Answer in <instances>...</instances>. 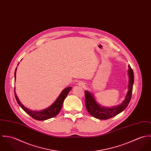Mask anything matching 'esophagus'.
<instances>
[{"instance_id": "34e87169", "label": "esophagus", "mask_w": 151, "mask_h": 151, "mask_svg": "<svg viewBox=\"0 0 151 151\" xmlns=\"http://www.w3.org/2000/svg\"><path fill=\"white\" fill-rule=\"evenodd\" d=\"M78 84H79V86H84V83L83 82H81H81H79Z\"/></svg>"}]
</instances>
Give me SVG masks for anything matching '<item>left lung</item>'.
Listing matches in <instances>:
<instances>
[{"instance_id": "obj_1", "label": "left lung", "mask_w": 151, "mask_h": 151, "mask_svg": "<svg viewBox=\"0 0 151 151\" xmlns=\"http://www.w3.org/2000/svg\"><path fill=\"white\" fill-rule=\"evenodd\" d=\"M129 78L128 91L124 100L121 104L112 108H105L100 105L95 100L94 96L89 91H85V105L88 112L93 117L99 119L106 120L114 117L123 111L129 105L132 94L134 83V73L130 65L128 66Z\"/></svg>"}]
</instances>
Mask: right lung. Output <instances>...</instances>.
I'll list each match as a JSON object with an SVG mask.
<instances>
[{
	"label": "right lung",
	"instance_id": "obj_1",
	"mask_svg": "<svg viewBox=\"0 0 151 151\" xmlns=\"http://www.w3.org/2000/svg\"><path fill=\"white\" fill-rule=\"evenodd\" d=\"M16 71H17V68H16L15 72H14L15 80L16 78ZM71 88H72L71 87H68L67 88H64L62 91V92L61 93L58 97L57 99V100L54 102V103L51 105H50L49 107L47 108L46 109H45L40 111H32L24 106L19 101L17 96L15 88H14V95H15L17 103L26 113H27L29 115H30L31 117H33L36 120H45L52 117H55L58 114V113L60 112L62 108L63 102L65 100V99L66 98V97L67 96L69 91L71 90Z\"/></svg>",
	"mask_w": 151,
	"mask_h": 151
}]
</instances>
